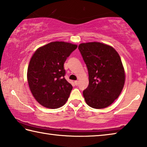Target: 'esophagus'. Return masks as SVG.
Returning <instances> with one entry per match:
<instances>
[{"mask_svg": "<svg viewBox=\"0 0 147 147\" xmlns=\"http://www.w3.org/2000/svg\"><path fill=\"white\" fill-rule=\"evenodd\" d=\"M74 84H75L76 86H78V84H79V82L78 80H75V81H74Z\"/></svg>", "mask_w": 147, "mask_h": 147, "instance_id": "34e87169", "label": "esophagus"}]
</instances>
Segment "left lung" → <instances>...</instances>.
Returning <instances> with one entry per match:
<instances>
[{
    "label": "left lung",
    "mask_w": 147,
    "mask_h": 147,
    "mask_svg": "<svg viewBox=\"0 0 147 147\" xmlns=\"http://www.w3.org/2000/svg\"><path fill=\"white\" fill-rule=\"evenodd\" d=\"M78 49L89 74V86L83 91L86 102L93 108H105L119 97L124 85L120 56L112 47L99 42L81 43Z\"/></svg>",
    "instance_id": "left-lung-1"
}]
</instances>
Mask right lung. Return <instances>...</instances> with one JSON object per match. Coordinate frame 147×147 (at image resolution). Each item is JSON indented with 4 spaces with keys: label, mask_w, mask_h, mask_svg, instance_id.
Here are the masks:
<instances>
[{
    "label": "right lung",
    "mask_w": 147,
    "mask_h": 147,
    "mask_svg": "<svg viewBox=\"0 0 147 147\" xmlns=\"http://www.w3.org/2000/svg\"><path fill=\"white\" fill-rule=\"evenodd\" d=\"M76 48V45L67 42H51L33 54L27 80L34 97L41 106L56 109L68 100L73 86L65 78L63 64Z\"/></svg>",
    "instance_id": "obj_1"
}]
</instances>
